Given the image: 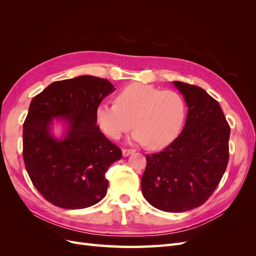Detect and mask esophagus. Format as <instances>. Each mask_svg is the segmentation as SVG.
Instances as JSON below:
<instances>
[{
	"label": "esophagus",
	"instance_id": "obj_1",
	"mask_svg": "<svg viewBox=\"0 0 256 256\" xmlns=\"http://www.w3.org/2000/svg\"><path fill=\"white\" fill-rule=\"evenodd\" d=\"M134 152H136L134 150H122V156L127 157V156H129V154H134Z\"/></svg>",
	"mask_w": 256,
	"mask_h": 256
}]
</instances>
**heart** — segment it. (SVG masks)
Masks as SVG:
<instances>
[{"label": "heart", "instance_id": "b5f03b06", "mask_svg": "<svg viewBox=\"0 0 256 256\" xmlns=\"http://www.w3.org/2000/svg\"><path fill=\"white\" fill-rule=\"evenodd\" d=\"M186 118L184 97L175 90H162L142 83L122 88L116 104L102 102L95 109V120L104 134L118 140L136 127L130 140L162 148L180 134Z\"/></svg>", "mask_w": 256, "mask_h": 256}]
</instances>
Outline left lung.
Wrapping results in <instances>:
<instances>
[{
	"mask_svg": "<svg viewBox=\"0 0 256 256\" xmlns=\"http://www.w3.org/2000/svg\"><path fill=\"white\" fill-rule=\"evenodd\" d=\"M188 106L180 134L164 150L147 154L143 196L168 212L203 205L219 184L228 162L230 129L219 102L196 85L173 82Z\"/></svg>",
	"mask_w": 256,
	"mask_h": 256,
	"instance_id": "1",
	"label": "left lung"
}]
</instances>
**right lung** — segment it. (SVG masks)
Segmentation results:
<instances>
[{
  "instance_id": "1",
  "label": "right lung",
  "mask_w": 256,
  "mask_h": 256,
  "mask_svg": "<svg viewBox=\"0 0 256 256\" xmlns=\"http://www.w3.org/2000/svg\"><path fill=\"white\" fill-rule=\"evenodd\" d=\"M114 90L106 79L79 76L51 83L30 102L23 159L35 188L51 204L82 209L106 194L104 174L122 154L99 130L95 109ZM58 122L64 126L60 138L52 134Z\"/></svg>"
}]
</instances>
